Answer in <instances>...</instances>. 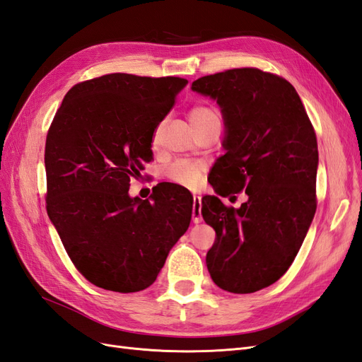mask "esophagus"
Listing matches in <instances>:
<instances>
[{"label": "esophagus", "instance_id": "34e87169", "mask_svg": "<svg viewBox=\"0 0 362 362\" xmlns=\"http://www.w3.org/2000/svg\"><path fill=\"white\" fill-rule=\"evenodd\" d=\"M201 208H202V204H201V196H193V222L194 223H201L202 222V214H201Z\"/></svg>", "mask_w": 362, "mask_h": 362}]
</instances>
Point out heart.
Masks as SVG:
<instances>
[{
    "label": "heart",
    "instance_id": "b5f03b06",
    "mask_svg": "<svg viewBox=\"0 0 362 362\" xmlns=\"http://www.w3.org/2000/svg\"><path fill=\"white\" fill-rule=\"evenodd\" d=\"M189 120L193 127V129H199L210 122H216L218 119L217 112L213 107L205 104H196L190 108L189 112ZM204 175V166L199 161L193 160H178L172 163L166 169V177L173 184L182 185V187L194 189L198 187L202 181Z\"/></svg>",
    "mask_w": 362,
    "mask_h": 362
}]
</instances>
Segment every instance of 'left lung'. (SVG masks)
I'll use <instances>...</instances> for the list:
<instances>
[{
  "label": "left lung",
  "mask_w": 362,
  "mask_h": 362,
  "mask_svg": "<svg viewBox=\"0 0 362 362\" xmlns=\"http://www.w3.org/2000/svg\"><path fill=\"white\" fill-rule=\"evenodd\" d=\"M192 90L216 100L225 120L226 152L210 184L221 196L247 194L240 208L202 198L204 221L216 231L206 267L222 290L254 293L288 270L313 222L315 131L298 92L275 74L228 69L201 76Z\"/></svg>",
  "instance_id": "1"
}]
</instances>
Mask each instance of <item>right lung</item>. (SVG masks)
I'll list each match as a JSON object with an SVG mask.
<instances>
[{"label": "right lung", "instance_id": "add662e5", "mask_svg": "<svg viewBox=\"0 0 362 362\" xmlns=\"http://www.w3.org/2000/svg\"><path fill=\"white\" fill-rule=\"evenodd\" d=\"M189 81L108 74L75 84L47 134V211L71 261L93 286L134 293L158 276L187 231L193 199L161 184L129 198L152 160V136Z\"/></svg>", "mask_w": 362, "mask_h": 362}]
</instances>
